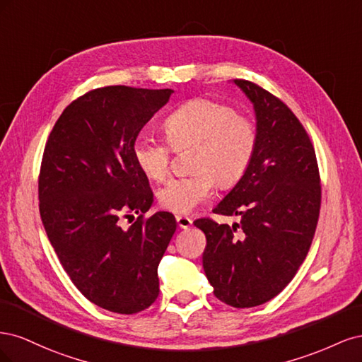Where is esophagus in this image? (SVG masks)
Wrapping results in <instances>:
<instances>
[{
    "mask_svg": "<svg viewBox=\"0 0 362 362\" xmlns=\"http://www.w3.org/2000/svg\"><path fill=\"white\" fill-rule=\"evenodd\" d=\"M177 223H178V226H180L181 229H189V228L192 226L193 221H192L190 217H187V216L178 214V216H177Z\"/></svg>",
    "mask_w": 362,
    "mask_h": 362,
    "instance_id": "34e87169",
    "label": "esophagus"
}]
</instances>
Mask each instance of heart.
<instances>
[{"instance_id": "obj_1", "label": "heart", "mask_w": 362, "mask_h": 362, "mask_svg": "<svg viewBox=\"0 0 362 362\" xmlns=\"http://www.w3.org/2000/svg\"><path fill=\"white\" fill-rule=\"evenodd\" d=\"M166 140L141 133L133 144V158L140 172L152 181L166 178L172 148L193 146L190 168L194 173L173 177L158 192L160 204L185 214L211 198L216 181L233 187L254 161L258 129L235 108L213 100H193L172 112L163 122Z\"/></svg>"}]
</instances>
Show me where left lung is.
I'll return each instance as SVG.
<instances>
[{
	"mask_svg": "<svg viewBox=\"0 0 362 362\" xmlns=\"http://www.w3.org/2000/svg\"><path fill=\"white\" fill-rule=\"evenodd\" d=\"M234 83L254 104L258 146L245 177L213 213L242 221L229 226L202 217L193 223L206 238L202 264L216 298L250 308L278 296L306 258L319 222L322 185L300 120L258 84Z\"/></svg>",
	"mask_w": 362,
	"mask_h": 362,
	"instance_id": "8db88e82",
	"label": "left lung"
}]
</instances>
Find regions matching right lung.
I'll use <instances>...</instances> for the list:
<instances>
[{"label":"right lung","mask_w":362,"mask_h":362,"mask_svg":"<svg viewBox=\"0 0 362 362\" xmlns=\"http://www.w3.org/2000/svg\"><path fill=\"white\" fill-rule=\"evenodd\" d=\"M173 90L100 87L64 108L39 173V211L64 272L104 310L136 314L158 296V264L177 229L168 211L145 217L152 190L133 158L140 129ZM139 214L125 230L122 218ZM133 222V221H131Z\"/></svg>","instance_id":"add662e5"}]
</instances>
